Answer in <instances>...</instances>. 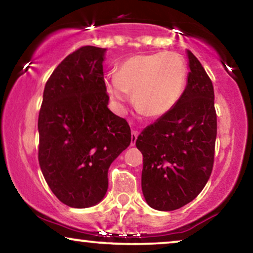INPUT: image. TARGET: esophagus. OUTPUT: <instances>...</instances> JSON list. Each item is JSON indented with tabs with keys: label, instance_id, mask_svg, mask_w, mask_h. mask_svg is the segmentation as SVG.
<instances>
[{
	"label": "esophagus",
	"instance_id": "34e87169",
	"mask_svg": "<svg viewBox=\"0 0 253 253\" xmlns=\"http://www.w3.org/2000/svg\"><path fill=\"white\" fill-rule=\"evenodd\" d=\"M136 139H137V133L135 130H133L132 134H130V146H134V144H135Z\"/></svg>",
	"mask_w": 253,
	"mask_h": 253
}]
</instances>
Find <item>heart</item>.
Instances as JSON below:
<instances>
[{"label":"heart","mask_w":253,"mask_h":253,"mask_svg":"<svg viewBox=\"0 0 253 253\" xmlns=\"http://www.w3.org/2000/svg\"><path fill=\"white\" fill-rule=\"evenodd\" d=\"M186 65L177 53L139 54L118 66L105 80L106 91L119 110L133 92L136 109L151 118L166 116L184 91Z\"/></svg>","instance_id":"obj_1"}]
</instances>
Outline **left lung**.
I'll return each mask as SVG.
<instances>
[{"mask_svg":"<svg viewBox=\"0 0 253 253\" xmlns=\"http://www.w3.org/2000/svg\"><path fill=\"white\" fill-rule=\"evenodd\" d=\"M186 54L190 73L180 99L146 127L135 143L143 155V197L157 211H174L194 200L213 170L214 87L199 60L190 50Z\"/></svg>","mask_w":253,"mask_h":253,"instance_id":"8db88e82","label":"left lung"}]
</instances>
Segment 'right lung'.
Instances as JSON below:
<instances>
[{
	"mask_svg": "<svg viewBox=\"0 0 253 253\" xmlns=\"http://www.w3.org/2000/svg\"><path fill=\"white\" fill-rule=\"evenodd\" d=\"M106 48L81 47L47 81L39 112V164L55 197L73 208L92 207L109 187L112 162L129 146L127 121L109 107Z\"/></svg>",
	"mask_w": 253,
	"mask_h": 253,
	"instance_id": "right-lung-1",
	"label": "right lung"
}]
</instances>
